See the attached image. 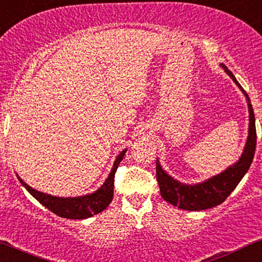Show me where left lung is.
<instances>
[{"instance_id": "left-lung-1", "label": "left lung", "mask_w": 262, "mask_h": 262, "mask_svg": "<svg viewBox=\"0 0 262 262\" xmlns=\"http://www.w3.org/2000/svg\"><path fill=\"white\" fill-rule=\"evenodd\" d=\"M225 72L231 76L236 85L243 91L248 100L249 106V135L247 139V144L242 156L235 165L230 166L228 170L221 175L214 176L213 179L202 182L195 186H187L177 182L171 179L159 165V162L156 163V175L158 181L160 195L169 204L177 206L179 208L187 211H202L218 206L226 200V198L231 194V191L237 187L239 181L243 179L246 172L248 171L250 164L253 162L254 153L256 147V128L255 116L250 103V99L242 86L239 85L235 76L224 64H222Z\"/></svg>"}]
</instances>
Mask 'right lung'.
Segmentation results:
<instances>
[{"label": "right lung", "mask_w": 262, "mask_h": 262, "mask_svg": "<svg viewBox=\"0 0 262 262\" xmlns=\"http://www.w3.org/2000/svg\"><path fill=\"white\" fill-rule=\"evenodd\" d=\"M125 155V149L122 151L115 160L113 170H111L109 177L98 190L93 194L85 195V196L79 198H57L51 196V195L40 193L33 188H31L29 184H26L24 181L19 179L20 182L24 187L29 190V193L36 198L43 206L48 210H50L52 213L62 218L68 219H86L92 217V215L98 214L103 212L109 206L110 202L113 201L114 196V181H115V172H116L118 164L123 159Z\"/></svg>", "instance_id": "add662e5"}]
</instances>
